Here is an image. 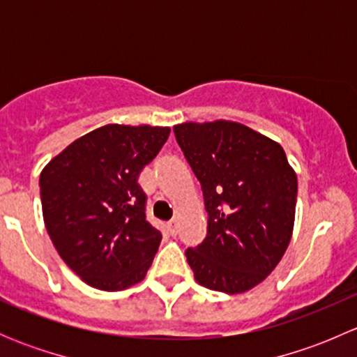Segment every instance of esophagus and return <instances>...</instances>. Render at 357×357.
<instances>
[{
    "mask_svg": "<svg viewBox=\"0 0 357 357\" xmlns=\"http://www.w3.org/2000/svg\"><path fill=\"white\" fill-rule=\"evenodd\" d=\"M176 228H178V218L169 221V231H171V235H176Z\"/></svg>",
    "mask_w": 357,
    "mask_h": 357,
    "instance_id": "esophagus-1",
    "label": "esophagus"
}]
</instances>
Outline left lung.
Instances as JSON below:
<instances>
[{
    "label": "left lung",
    "mask_w": 357,
    "mask_h": 357,
    "mask_svg": "<svg viewBox=\"0 0 357 357\" xmlns=\"http://www.w3.org/2000/svg\"><path fill=\"white\" fill-rule=\"evenodd\" d=\"M174 135L202 183L207 236L186 259L199 285L235 295L282 261L294 233L297 174L282 145L235 121L183 122Z\"/></svg>",
    "instance_id": "obj_1"
}]
</instances>
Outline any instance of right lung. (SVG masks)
I'll return each instance as SVG.
<instances>
[{
    "label": "right lung",
    "mask_w": 357,
    "mask_h": 357,
    "mask_svg": "<svg viewBox=\"0 0 357 357\" xmlns=\"http://www.w3.org/2000/svg\"><path fill=\"white\" fill-rule=\"evenodd\" d=\"M169 132L162 126L107 124L72 142L43 167L46 231L86 285L117 291L146 276L162 235L146 221L138 176Z\"/></svg>",
    "instance_id": "add662e5"
}]
</instances>
